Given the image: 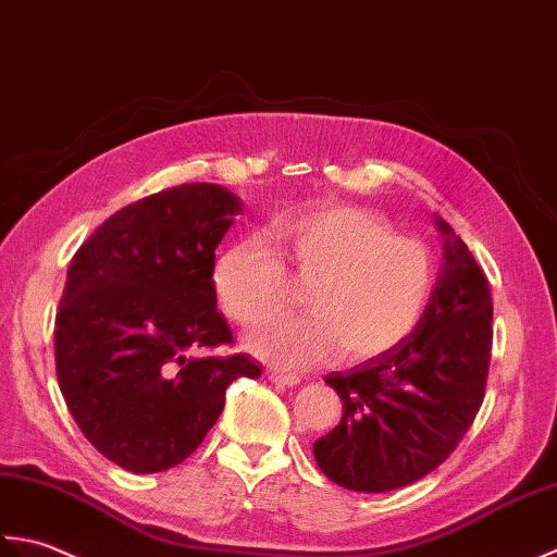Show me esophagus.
<instances>
[{
	"mask_svg": "<svg viewBox=\"0 0 557 557\" xmlns=\"http://www.w3.org/2000/svg\"><path fill=\"white\" fill-rule=\"evenodd\" d=\"M267 377H269V382L278 384V387H295V384H300L298 374H286V372H281V370H269Z\"/></svg>",
	"mask_w": 557,
	"mask_h": 557,
	"instance_id": "1",
	"label": "esophagus"
}]
</instances>
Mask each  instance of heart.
<instances>
[{"label": "heart", "mask_w": 557, "mask_h": 557, "mask_svg": "<svg viewBox=\"0 0 557 557\" xmlns=\"http://www.w3.org/2000/svg\"><path fill=\"white\" fill-rule=\"evenodd\" d=\"M267 237L298 274L310 314L276 317L245 338L249 354L281 370L320 366L344 350L348 360L389 354L416 332L437 286L430 249L354 207L302 209L269 223ZM213 293L228 320L252 326L286 300V276L262 237L225 245L213 262Z\"/></svg>", "instance_id": "obj_1"}]
</instances>
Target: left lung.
I'll list each match as a JSON object with an SVG mask.
<instances>
[{"instance_id": "8db88e82", "label": "left lung", "mask_w": 557, "mask_h": 557, "mask_svg": "<svg viewBox=\"0 0 557 557\" xmlns=\"http://www.w3.org/2000/svg\"><path fill=\"white\" fill-rule=\"evenodd\" d=\"M442 235L437 286L416 332L324 382L344 416L314 442V461L336 485L387 493L445 461L479 413L493 342V300L481 267L451 225Z\"/></svg>"}]
</instances>
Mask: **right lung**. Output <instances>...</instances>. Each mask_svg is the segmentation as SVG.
Returning a JSON list of instances; mask_svg holds the SVG:
<instances>
[{
    "instance_id": "obj_1",
    "label": "right lung",
    "mask_w": 557,
    "mask_h": 557,
    "mask_svg": "<svg viewBox=\"0 0 557 557\" xmlns=\"http://www.w3.org/2000/svg\"><path fill=\"white\" fill-rule=\"evenodd\" d=\"M243 201L211 183L158 191L78 247L57 310V382L86 440L132 473L177 467L207 437L247 356L197 358L233 334L215 310V247Z\"/></svg>"
}]
</instances>
